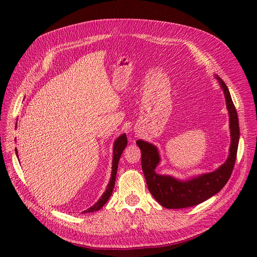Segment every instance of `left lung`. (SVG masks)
<instances>
[{
	"label": "left lung",
	"mask_w": 257,
	"mask_h": 257,
	"mask_svg": "<svg viewBox=\"0 0 257 257\" xmlns=\"http://www.w3.org/2000/svg\"><path fill=\"white\" fill-rule=\"evenodd\" d=\"M224 91L227 109L229 112V127L231 143L228 159L215 172L193 178L189 181H179L169 176H161L155 173V167L160 162L158 149L153 145L144 141H137L136 144L142 151V168L146 178L148 189L152 196L167 209H180L196 206L220 192L227 183L231 176L237 158L239 143V121L238 114L227 85L216 76Z\"/></svg>",
	"instance_id": "1"
}]
</instances>
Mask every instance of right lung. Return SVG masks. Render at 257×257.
I'll return each mask as SVG.
<instances>
[{
    "label": "right lung",
    "mask_w": 257,
    "mask_h": 257,
    "mask_svg": "<svg viewBox=\"0 0 257 257\" xmlns=\"http://www.w3.org/2000/svg\"><path fill=\"white\" fill-rule=\"evenodd\" d=\"M127 145V138L126 135L123 134L121 135L118 139H116L114 145H113V159H112V173H111V178L110 181L107 185V189L104 192V194L98 199L97 203L95 205H93L92 207H90L88 210H84L82 213H89V212H94L99 210L100 208H103V206L107 203L108 198L111 196V193L113 191L114 188V181H115V176H116V170H118V164H119V160L121 154L123 152V150L125 149V147ZM16 150V149H15ZM17 151V150H16Z\"/></svg>",
    "instance_id": "obj_1"
}]
</instances>
